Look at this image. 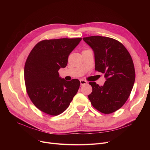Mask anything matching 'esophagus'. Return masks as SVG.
Masks as SVG:
<instances>
[{"mask_svg": "<svg viewBox=\"0 0 150 150\" xmlns=\"http://www.w3.org/2000/svg\"><path fill=\"white\" fill-rule=\"evenodd\" d=\"M87 83H88L87 81L84 80H80V84H81V85H84V84H86Z\"/></svg>", "mask_w": 150, "mask_h": 150, "instance_id": "34e87169", "label": "esophagus"}]
</instances>
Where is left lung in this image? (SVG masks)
Masks as SVG:
<instances>
[{
  "label": "left lung",
  "instance_id": "1",
  "mask_svg": "<svg viewBox=\"0 0 150 150\" xmlns=\"http://www.w3.org/2000/svg\"><path fill=\"white\" fill-rule=\"evenodd\" d=\"M83 39L93 50L95 70L106 78L102 86L89 83L92 91L88 98L100 112L112 113L123 106L133 88L136 74L132 58L125 47L113 38L92 36Z\"/></svg>",
  "mask_w": 150,
  "mask_h": 150
}]
</instances>
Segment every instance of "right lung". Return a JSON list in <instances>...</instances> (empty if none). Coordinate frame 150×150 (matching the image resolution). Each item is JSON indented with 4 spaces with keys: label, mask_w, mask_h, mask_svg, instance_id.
<instances>
[{
    "label": "right lung",
    "mask_w": 150,
    "mask_h": 150,
    "mask_svg": "<svg viewBox=\"0 0 150 150\" xmlns=\"http://www.w3.org/2000/svg\"><path fill=\"white\" fill-rule=\"evenodd\" d=\"M81 38L45 39L31 50L24 67V80L28 96L41 111L56 116L69 107L80 88L77 79L66 81L58 70L66 67L70 53Z\"/></svg>",
    "instance_id": "add662e5"
}]
</instances>
